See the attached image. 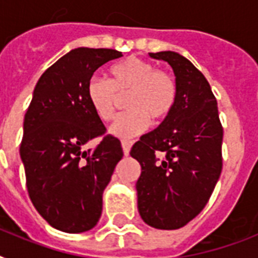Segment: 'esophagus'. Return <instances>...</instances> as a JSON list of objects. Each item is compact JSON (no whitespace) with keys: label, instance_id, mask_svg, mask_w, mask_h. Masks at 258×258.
<instances>
[{"label":"esophagus","instance_id":"obj_1","mask_svg":"<svg viewBox=\"0 0 258 258\" xmlns=\"http://www.w3.org/2000/svg\"><path fill=\"white\" fill-rule=\"evenodd\" d=\"M121 147H123V153H124V155L127 157L130 154V150L133 147V141H127V139L121 141Z\"/></svg>","mask_w":258,"mask_h":258}]
</instances>
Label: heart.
<instances>
[{
    "label": "heart",
    "mask_w": 258,
    "mask_h": 258,
    "mask_svg": "<svg viewBox=\"0 0 258 258\" xmlns=\"http://www.w3.org/2000/svg\"><path fill=\"white\" fill-rule=\"evenodd\" d=\"M125 96L127 111L115 117L109 133L130 138L147 130L151 120L158 124L169 117L176 101V83L171 75L157 71L151 62L128 57L109 68V80L93 76L87 84V97L101 120L115 113L119 96Z\"/></svg>",
    "instance_id": "1"
}]
</instances>
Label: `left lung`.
Masks as SVG:
<instances>
[{
  "label": "left lung",
  "mask_w": 258,
  "mask_h": 258,
  "mask_svg": "<svg viewBox=\"0 0 258 258\" xmlns=\"http://www.w3.org/2000/svg\"><path fill=\"white\" fill-rule=\"evenodd\" d=\"M175 75L176 101L167 119L141 137L130 155L141 163L138 210L155 229L174 230L206 206L222 170V137L217 100L205 76L182 54L149 53Z\"/></svg>",
  "instance_id": "obj_1"
}]
</instances>
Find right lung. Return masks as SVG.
Returning a JSON list of instances; mask_svg holds the SVG:
<instances>
[{"label": "right lung", "mask_w": 258, "mask_h": 258, "mask_svg": "<svg viewBox=\"0 0 258 258\" xmlns=\"http://www.w3.org/2000/svg\"><path fill=\"white\" fill-rule=\"evenodd\" d=\"M115 49L76 48L41 75L24 119L20 157L30 201L52 228L83 233L97 224L103 191L123 158L120 141L107 135L95 149L91 139L105 133L87 97V84Z\"/></svg>", "instance_id": "add662e5"}]
</instances>
